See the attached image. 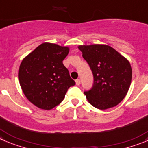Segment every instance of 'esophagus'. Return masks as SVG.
Masks as SVG:
<instances>
[{"label": "esophagus", "instance_id": "esophagus-1", "mask_svg": "<svg viewBox=\"0 0 148 148\" xmlns=\"http://www.w3.org/2000/svg\"><path fill=\"white\" fill-rule=\"evenodd\" d=\"M75 82H76V85H80V79H76Z\"/></svg>", "mask_w": 148, "mask_h": 148}]
</instances>
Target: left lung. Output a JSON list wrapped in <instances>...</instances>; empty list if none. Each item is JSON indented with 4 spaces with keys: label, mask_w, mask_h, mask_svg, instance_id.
I'll return each instance as SVG.
<instances>
[{
    "label": "left lung",
    "mask_w": 148,
    "mask_h": 148,
    "mask_svg": "<svg viewBox=\"0 0 148 148\" xmlns=\"http://www.w3.org/2000/svg\"><path fill=\"white\" fill-rule=\"evenodd\" d=\"M78 48L94 78L93 88L84 93L88 102L102 110L118 105L126 96L132 82L129 61L109 45H79Z\"/></svg>",
    "instance_id": "left-lung-1"
}]
</instances>
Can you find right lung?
<instances>
[{"label":"right lung","instance_id":"add662e5","mask_svg":"<svg viewBox=\"0 0 148 148\" xmlns=\"http://www.w3.org/2000/svg\"><path fill=\"white\" fill-rule=\"evenodd\" d=\"M69 47L45 42L23 58L19 81L25 97L41 110H49L61 103L68 89L75 85L63 60Z\"/></svg>","mask_w":148,"mask_h":148}]
</instances>
